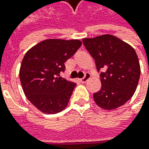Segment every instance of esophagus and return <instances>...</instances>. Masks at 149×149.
Returning a JSON list of instances; mask_svg holds the SVG:
<instances>
[{"label": "esophagus", "mask_w": 149, "mask_h": 149, "mask_svg": "<svg viewBox=\"0 0 149 149\" xmlns=\"http://www.w3.org/2000/svg\"><path fill=\"white\" fill-rule=\"evenodd\" d=\"M89 78H90V74H85V76L82 79H80L79 80H80V82H82V83H85L88 79H89Z\"/></svg>", "instance_id": "obj_1"}]
</instances>
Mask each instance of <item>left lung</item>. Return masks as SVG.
<instances>
[{"label": "left lung", "instance_id": "obj_1", "mask_svg": "<svg viewBox=\"0 0 149 149\" xmlns=\"http://www.w3.org/2000/svg\"><path fill=\"white\" fill-rule=\"evenodd\" d=\"M83 43L95 61L100 74L101 89L94 94L96 104L106 110L128 102L137 89L140 65L134 49L112 35L84 38Z\"/></svg>", "mask_w": 149, "mask_h": 149}]
</instances>
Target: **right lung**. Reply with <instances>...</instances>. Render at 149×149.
Masks as SVG:
<instances>
[{"instance_id": "right-lung-1", "label": "right lung", "mask_w": 149, "mask_h": 149, "mask_svg": "<svg viewBox=\"0 0 149 149\" xmlns=\"http://www.w3.org/2000/svg\"><path fill=\"white\" fill-rule=\"evenodd\" d=\"M79 40L48 39L29 49L20 65V83L26 98L48 114L65 109L76 84L60 77L65 62L81 46Z\"/></svg>"}]
</instances>
